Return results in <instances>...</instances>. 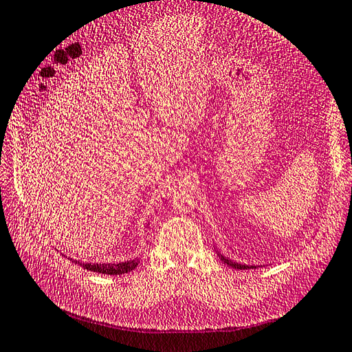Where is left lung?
Wrapping results in <instances>:
<instances>
[{"mask_svg":"<svg viewBox=\"0 0 352 352\" xmlns=\"http://www.w3.org/2000/svg\"><path fill=\"white\" fill-rule=\"evenodd\" d=\"M215 252H217L218 257H220V259H221L224 263H228L229 267H232V268H235V270H253V268H256V265H247V263H241V262H235V261L229 259V257H226L224 254H221L220 252H218L217 248H215ZM261 267H262V265H261Z\"/></svg>","mask_w":352,"mask_h":352,"instance_id":"8db88e82","label":"left lung"}]
</instances>
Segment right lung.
<instances>
[{
	"instance_id": "add662e5",
	"label": "right lung",
	"mask_w": 352,
	"mask_h": 352,
	"mask_svg": "<svg viewBox=\"0 0 352 352\" xmlns=\"http://www.w3.org/2000/svg\"><path fill=\"white\" fill-rule=\"evenodd\" d=\"M70 261L78 263V265H81V267L87 271L99 272V274L117 276V274H124V272H129L134 270L140 262V257H134V259L117 262V263H99V262L90 263V262H81V261H75V259H70Z\"/></svg>"
}]
</instances>
